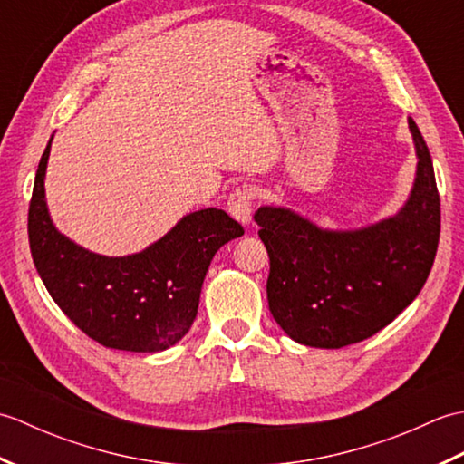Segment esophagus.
<instances>
[{
    "label": "esophagus",
    "mask_w": 464,
    "mask_h": 464,
    "mask_svg": "<svg viewBox=\"0 0 464 464\" xmlns=\"http://www.w3.org/2000/svg\"><path fill=\"white\" fill-rule=\"evenodd\" d=\"M253 203H255L253 189L247 185H243V187H237V189L229 195L227 207H229V213L235 217V219L243 225H247L253 215Z\"/></svg>",
    "instance_id": "34e87169"
}]
</instances>
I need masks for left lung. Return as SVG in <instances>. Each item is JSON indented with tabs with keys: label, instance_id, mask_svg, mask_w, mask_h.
<instances>
[{
	"label": "left lung",
	"instance_id": "1",
	"mask_svg": "<svg viewBox=\"0 0 464 464\" xmlns=\"http://www.w3.org/2000/svg\"><path fill=\"white\" fill-rule=\"evenodd\" d=\"M417 177L395 215L359 231H324L281 207L253 219L269 253L267 299L293 341L341 349L395 321L427 283L440 235V197L429 147L409 117Z\"/></svg>",
	"mask_w": 464,
	"mask_h": 464
}]
</instances>
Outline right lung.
Returning <instances> with one entry per match:
<instances>
[{
	"instance_id": "right-lung-1",
	"label": "right lung",
	"mask_w": 464,
	"mask_h": 464,
	"mask_svg": "<svg viewBox=\"0 0 464 464\" xmlns=\"http://www.w3.org/2000/svg\"><path fill=\"white\" fill-rule=\"evenodd\" d=\"M47 143L27 213L29 249L45 289L69 319L107 349L157 353L195 321L211 259L243 227L221 209L185 215L163 239L127 257H103L59 233L45 205Z\"/></svg>"
}]
</instances>
